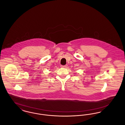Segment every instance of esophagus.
I'll return each instance as SVG.
<instances>
[{"label":"esophagus","instance_id":"34e87169","mask_svg":"<svg viewBox=\"0 0 125 125\" xmlns=\"http://www.w3.org/2000/svg\"><path fill=\"white\" fill-rule=\"evenodd\" d=\"M61 67H63V68H66L67 67V65H61Z\"/></svg>","mask_w":125,"mask_h":125}]
</instances>
